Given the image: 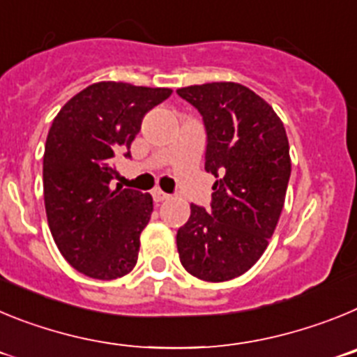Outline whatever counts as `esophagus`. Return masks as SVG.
Listing matches in <instances>:
<instances>
[{
	"instance_id": "1",
	"label": "esophagus",
	"mask_w": 357,
	"mask_h": 357,
	"mask_svg": "<svg viewBox=\"0 0 357 357\" xmlns=\"http://www.w3.org/2000/svg\"><path fill=\"white\" fill-rule=\"evenodd\" d=\"M151 197H153V200L155 202H164V200H168L169 195L164 193L162 189H153V191H151Z\"/></svg>"
}]
</instances>
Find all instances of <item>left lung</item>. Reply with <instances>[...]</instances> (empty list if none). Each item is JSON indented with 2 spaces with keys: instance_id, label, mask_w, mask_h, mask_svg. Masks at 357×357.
<instances>
[{
  "instance_id": "left-lung-1",
  "label": "left lung",
  "mask_w": 357,
  "mask_h": 357,
  "mask_svg": "<svg viewBox=\"0 0 357 357\" xmlns=\"http://www.w3.org/2000/svg\"><path fill=\"white\" fill-rule=\"evenodd\" d=\"M204 118L211 209L191 204L176 232L182 266L197 279L223 282L243 275L268 247L284 207L291 159L284 125L275 110L236 82L176 89Z\"/></svg>"
}]
</instances>
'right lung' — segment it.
I'll return each instance as SVG.
<instances>
[{
    "label": "right lung",
    "instance_id": "right-lung-1",
    "mask_svg": "<svg viewBox=\"0 0 357 357\" xmlns=\"http://www.w3.org/2000/svg\"><path fill=\"white\" fill-rule=\"evenodd\" d=\"M168 87L98 82L55 116L43 159L44 207L55 245L84 275L112 280L132 272L153 211L150 193L110 188L114 157L130 144Z\"/></svg>",
    "mask_w": 357,
    "mask_h": 357
}]
</instances>
